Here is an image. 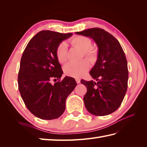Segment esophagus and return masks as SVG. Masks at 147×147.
Returning a JSON list of instances; mask_svg holds the SVG:
<instances>
[{
    "label": "esophagus",
    "mask_w": 147,
    "mask_h": 147,
    "mask_svg": "<svg viewBox=\"0 0 147 147\" xmlns=\"http://www.w3.org/2000/svg\"><path fill=\"white\" fill-rule=\"evenodd\" d=\"M76 82L78 84L80 83V78H76Z\"/></svg>",
    "instance_id": "34e87169"
}]
</instances>
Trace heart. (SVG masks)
I'll list each match as a JSON object with an SVG mask.
<instances>
[{
    "instance_id": "heart-1",
    "label": "heart",
    "mask_w": 147,
    "mask_h": 147,
    "mask_svg": "<svg viewBox=\"0 0 147 147\" xmlns=\"http://www.w3.org/2000/svg\"><path fill=\"white\" fill-rule=\"evenodd\" d=\"M71 44L83 51L85 57L91 62H94L97 57V52L93 48L92 40L86 36H77L71 40ZM56 56L60 63H64L67 59V47L65 42H62L56 49ZM90 69L89 62L84 60L78 63L70 62L64 67V72L67 76L79 78L83 76Z\"/></svg>"
}]
</instances>
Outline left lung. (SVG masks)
Returning a JSON list of instances; mask_svg holds the SVG:
<instances>
[{"mask_svg": "<svg viewBox=\"0 0 147 147\" xmlns=\"http://www.w3.org/2000/svg\"><path fill=\"white\" fill-rule=\"evenodd\" d=\"M76 34L92 38L98 47L97 60L90 71L97 82L81 80L87 88L83 97L85 107L97 116L110 114L119 107L127 91L128 69L125 54L118 40L104 30L93 28Z\"/></svg>", "mask_w": 147, "mask_h": 147, "instance_id": "8db88e82", "label": "left lung"}]
</instances>
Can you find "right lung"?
<instances>
[{"instance_id": "1", "label": "right lung", "mask_w": 147, "mask_h": 147, "mask_svg": "<svg viewBox=\"0 0 147 147\" xmlns=\"http://www.w3.org/2000/svg\"><path fill=\"white\" fill-rule=\"evenodd\" d=\"M73 34L41 31L28 43L22 55L18 86L28 109L36 117L54 119L63 114L65 100L77 83L65 76L52 85V79H60L63 71L56 56V49Z\"/></svg>"}]
</instances>
